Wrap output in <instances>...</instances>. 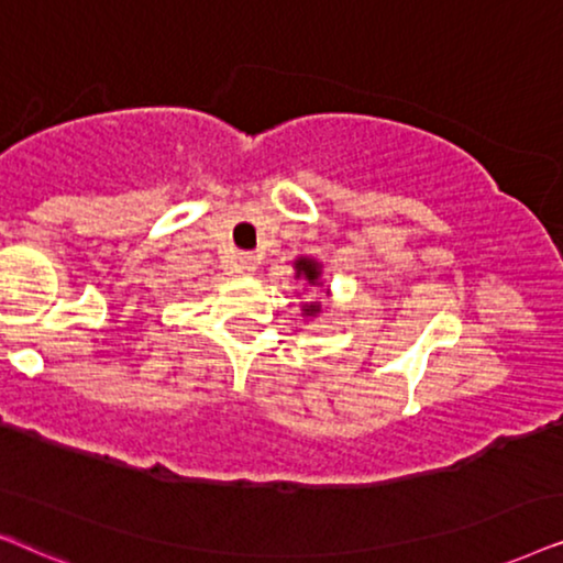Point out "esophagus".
I'll list each match as a JSON object with an SVG mask.
<instances>
[{
	"mask_svg": "<svg viewBox=\"0 0 563 563\" xmlns=\"http://www.w3.org/2000/svg\"><path fill=\"white\" fill-rule=\"evenodd\" d=\"M254 269H257V257L250 252L239 254V257L234 260V265H231V273H236V275H252Z\"/></svg>",
	"mask_w": 563,
	"mask_h": 563,
	"instance_id": "esophagus-1",
	"label": "esophagus"
}]
</instances>
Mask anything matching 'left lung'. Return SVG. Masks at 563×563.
<instances>
[{
  "instance_id": "obj_1",
  "label": "left lung",
  "mask_w": 563,
  "mask_h": 563,
  "mask_svg": "<svg viewBox=\"0 0 563 563\" xmlns=\"http://www.w3.org/2000/svg\"><path fill=\"white\" fill-rule=\"evenodd\" d=\"M296 267H298V275H303L306 277V280H309V283H313V286H317V280H319V262H313V260H298L296 262ZM321 309V306L319 303H306L303 306V311L306 313H317Z\"/></svg>"
}]
</instances>
